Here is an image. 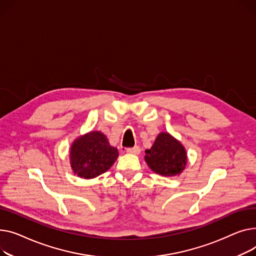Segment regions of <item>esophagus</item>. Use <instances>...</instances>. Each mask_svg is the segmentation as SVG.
<instances>
[{
	"label": "esophagus",
	"instance_id": "obj_1",
	"mask_svg": "<svg viewBox=\"0 0 256 256\" xmlns=\"http://www.w3.org/2000/svg\"><path fill=\"white\" fill-rule=\"evenodd\" d=\"M126 152L129 154H134V155H138L140 153V148L138 146H135L132 148H128L126 150Z\"/></svg>",
	"mask_w": 256,
	"mask_h": 256
}]
</instances>
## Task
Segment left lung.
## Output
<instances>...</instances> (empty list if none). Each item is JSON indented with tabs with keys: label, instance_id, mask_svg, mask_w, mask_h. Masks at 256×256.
I'll return each instance as SVG.
<instances>
[{
	"label": "left lung",
	"instance_id": "left-lung-1",
	"mask_svg": "<svg viewBox=\"0 0 256 256\" xmlns=\"http://www.w3.org/2000/svg\"><path fill=\"white\" fill-rule=\"evenodd\" d=\"M144 159L153 172L165 176L181 174L187 162L184 146L166 132L160 133L152 148L146 150Z\"/></svg>",
	"mask_w": 256,
	"mask_h": 256
}]
</instances>
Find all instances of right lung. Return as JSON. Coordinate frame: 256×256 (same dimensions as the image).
<instances>
[{
    "mask_svg": "<svg viewBox=\"0 0 256 256\" xmlns=\"http://www.w3.org/2000/svg\"><path fill=\"white\" fill-rule=\"evenodd\" d=\"M118 156V150L108 144L106 136L93 131L73 142L70 151L71 168L78 176L92 178L110 168Z\"/></svg>",
    "mask_w": 256,
    "mask_h": 256,
    "instance_id": "add662e5",
    "label": "right lung"
}]
</instances>
